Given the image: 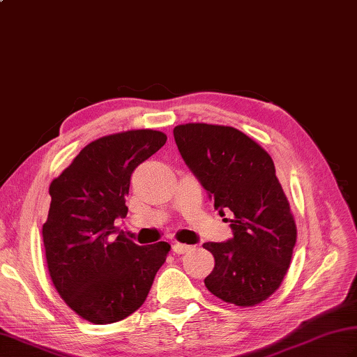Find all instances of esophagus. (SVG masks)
<instances>
[{
    "instance_id": "1",
    "label": "esophagus",
    "mask_w": 357,
    "mask_h": 357,
    "mask_svg": "<svg viewBox=\"0 0 357 357\" xmlns=\"http://www.w3.org/2000/svg\"><path fill=\"white\" fill-rule=\"evenodd\" d=\"M190 248H192L190 245L179 244V242H176V244H173V252L178 253V255H184V253H187Z\"/></svg>"
}]
</instances>
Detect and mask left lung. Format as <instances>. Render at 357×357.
Instances as JSON below:
<instances>
[{
  "mask_svg": "<svg viewBox=\"0 0 357 357\" xmlns=\"http://www.w3.org/2000/svg\"><path fill=\"white\" fill-rule=\"evenodd\" d=\"M173 136L181 156L215 201L231 211L233 238L206 242L215 268L204 279L211 294L238 307H253L275 293L290 267L296 222L271 156L229 126L190 123Z\"/></svg>",
  "mask_w": 357,
  "mask_h": 357,
  "instance_id": "obj_1",
  "label": "left lung"
}]
</instances>
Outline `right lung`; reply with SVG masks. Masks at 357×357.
I'll return each mask as SVG.
<instances>
[{
  "instance_id": "obj_1",
  "label": "right lung",
  "mask_w": 357,
  "mask_h": 357,
  "mask_svg": "<svg viewBox=\"0 0 357 357\" xmlns=\"http://www.w3.org/2000/svg\"><path fill=\"white\" fill-rule=\"evenodd\" d=\"M165 141V133L150 128L102 136L49 187L43 225L49 275L66 304L89 322L113 324L135 313L170 252L167 242L141 247L115 236V219L128 211L133 170Z\"/></svg>"
}]
</instances>
